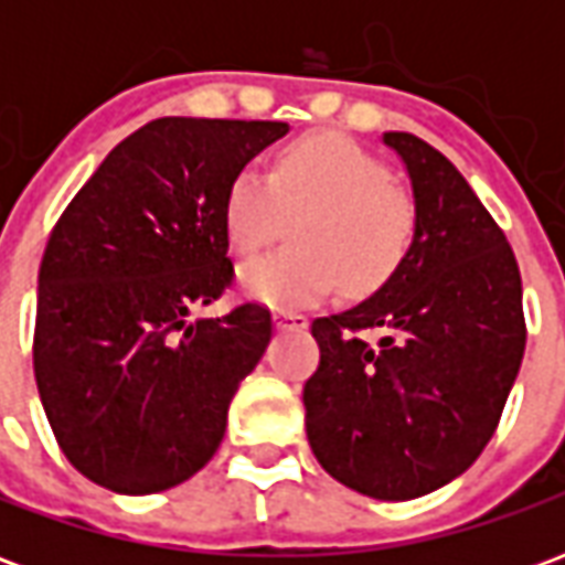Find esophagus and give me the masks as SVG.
Returning a JSON list of instances; mask_svg holds the SVG:
<instances>
[{"mask_svg": "<svg viewBox=\"0 0 565 565\" xmlns=\"http://www.w3.org/2000/svg\"><path fill=\"white\" fill-rule=\"evenodd\" d=\"M275 330H306L308 318L296 315V311H275Z\"/></svg>", "mask_w": 565, "mask_h": 565, "instance_id": "obj_1", "label": "esophagus"}]
</instances>
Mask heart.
Wrapping results in <instances>:
<instances>
[{
  "mask_svg": "<svg viewBox=\"0 0 565 565\" xmlns=\"http://www.w3.org/2000/svg\"><path fill=\"white\" fill-rule=\"evenodd\" d=\"M299 217L290 250L250 259L238 271L247 299L275 311L323 302L342 278L366 294L387 281L415 235V202L391 172L344 136H311L284 150L266 178L242 169L223 199V230L238 254L271 245Z\"/></svg>",
  "mask_w": 565,
  "mask_h": 565,
  "instance_id": "b5f03b06",
  "label": "heart"
}]
</instances>
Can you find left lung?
I'll list each match as a JSON object with an SVG mask.
<instances>
[{
  "instance_id": "left-lung-1",
  "label": "left lung",
  "mask_w": 565,
  "mask_h": 565,
  "mask_svg": "<svg viewBox=\"0 0 565 565\" xmlns=\"http://www.w3.org/2000/svg\"><path fill=\"white\" fill-rule=\"evenodd\" d=\"M403 160L415 235L375 294L318 318L306 381L308 445L356 493L403 502L462 475L497 433L526 344L518 259L454 162L412 132ZM385 335L369 345L359 332Z\"/></svg>"
}]
</instances>
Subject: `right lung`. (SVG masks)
<instances>
[{"label": "right lung", "instance_id": "add662e5", "mask_svg": "<svg viewBox=\"0 0 565 565\" xmlns=\"http://www.w3.org/2000/svg\"><path fill=\"white\" fill-rule=\"evenodd\" d=\"M281 120L160 117L93 172L44 247L35 384L68 462L145 497L221 448L226 412L271 339L263 306L190 320L233 281L223 199Z\"/></svg>", "mask_w": 565, "mask_h": 565}]
</instances>
